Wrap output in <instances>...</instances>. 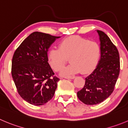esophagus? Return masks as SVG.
Here are the masks:
<instances>
[{"label":"esophagus","instance_id":"34e87169","mask_svg":"<svg viewBox=\"0 0 128 128\" xmlns=\"http://www.w3.org/2000/svg\"><path fill=\"white\" fill-rule=\"evenodd\" d=\"M64 78L66 79H74L75 78L74 76H64Z\"/></svg>","mask_w":128,"mask_h":128}]
</instances>
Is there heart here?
Wrapping results in <instances>:
<instances>
[{
	"mask_svg": "<svg viewBox=\"0 0 128 128\" xmlns=\"http://www.w3.org/2000/svg\"><path fill=\"white\" fill-rule=\"evenodd\" d=\"M100 47L95 41L81 36L66 38L60 42L58 48H52L47 54L48 61L54 71L61 70L70 58L71 64L61 71L62 75L90 72L97 64Z\"/></svg>",
	"mask_w": 128,
	"mask_h": 128,
	"instance_id": "1",
	"label": "heart"
}]
</instances>
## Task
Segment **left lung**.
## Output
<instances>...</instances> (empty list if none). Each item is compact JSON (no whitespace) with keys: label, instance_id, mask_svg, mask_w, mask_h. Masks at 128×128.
<instances>
[{"label":"left lung","instance_id":"left-lung-1","mask_svg":"<svg viewBox=\"0 0 128 128\" xmlns=\"http://www.w3.org/2000/svg\"><path fill=\"white\" fill-rule=\"evenodd\" d=\"M100 42V59L95 70L85 78V84L77 92L78 98L86 105L104 101L114 90L120 71L119 54L108 36L97 30Z\"/></svg>","mask_w":128,"mask_h":128}]
</instances>
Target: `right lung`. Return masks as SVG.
Returning a JSON list of instances; mask_svg holds the SVG:
<instances>
[{"label":"right lung","mask_w":128,"mask_h":128,"mask_svg":"<svg viewBox=\"0 0 128 128\" xmlns=\"http://www.w3.org/2000/svg\"><path fill=\"white\" fill-rule=\"evenodd\" d=\"M58 38L33 32L14 52L12 76L18 94L30 104L44 105L54 95L59 78L54 76L48 62L47 52Z\"/></svg>","instance_id":"add662e5"}]
</instances>
